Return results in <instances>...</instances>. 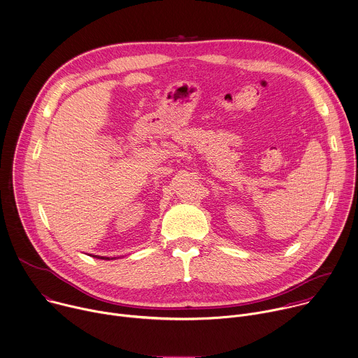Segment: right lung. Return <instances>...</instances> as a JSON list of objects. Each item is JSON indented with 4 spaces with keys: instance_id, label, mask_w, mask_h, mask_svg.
I'll return each mask as SVG.
<instances>
[{
    "instance_id": "1",
    "label": "right lung",
    "mask_w": 358,
    "mask_h": 358,
    "mask_svg": "<svg viewBox=\"0 0 358 358\" xmlns=\"http://www.w3.org/2000/svg\"><path fill=\"white\" fill-rule=\"evenodd\" d=\"M96 258H100V257H97V255H96ZM103 259H110V258H106V257H103Z\"/></svg>"
}]
</instances>
